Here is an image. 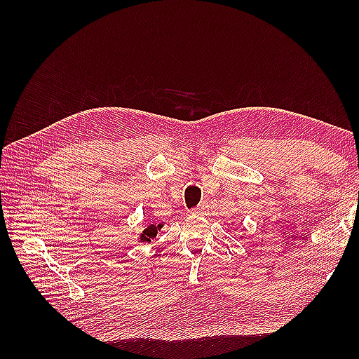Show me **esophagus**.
I'll use <instances>...</instances> for the list:
<instances>
[{"mask_svg": "<svg viewBox=\"0 0 359 359\" xmlns=\"http://www.w3.org/2000/svg\"><path fill=\"white\" fill-rule=\"evenodd\" d=\"M193 212H194V215L205 216V215H207V212H208V205H207V203H202V205H199V207H197V208H194Z\"/></svg>", "mask_w": 359, "mask_h": 359, "instance_id": "34e87169", "label": "esophagus"}]
</instances>
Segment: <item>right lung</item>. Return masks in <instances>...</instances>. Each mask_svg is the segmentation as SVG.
<instances>
[{
  "instance_id": "add662e5",
  "label": "right lung",
  "mask_w": 359,
  "mask_h": 359,
  "mask_svg": "<svg viewBox=\"0 0 359 359\" xmlns=\"http://www.w3.org/2000/svg\"><path fill=\"white\" fill-rule=\"evenodd\" d=\"M162 226H163L162 224L158 225L151 224L148 228H144L143 233L140 234V242H151V239H154L157 236V231L162 230Z\"/></svg>"
}]
</instances>
